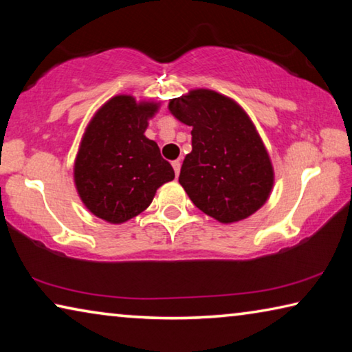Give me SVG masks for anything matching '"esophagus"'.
I'll return each instance as SVG.
<instances>
[{
  "label": "esophagus",
  "instance_id": "1",
  "mask_svg": "<svg viewBox=\"0 0 352 352\" xmlns=\"http://www.w3.org/2000/svg\"><path fill=\"white\" fill-rule=\"evenodd\" d=\"M172 168H174V172H175V177L180 175V169H182V163L178 162V160H175V162H172Z\"/></svg>",
  "mask_w": 352,
  "mask_h": 352
}]
</instances>
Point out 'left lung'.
Here are the masks:
<instances>
[{
  "mask_svg": "<svg viewBox=\"0 0 352 352\" xmlns=\"http://www.w3.org/2000/svg\"><path fill=\"white\" fill-rule=\"evenodd\" d=\"M169 111L192 127V151L178 182L192 204L220 223L254 214L275 183L270 155L247 111L206 88L169 100Z\"/></svg>",
  "mask_w": 352,
  "mask_h": 352,
  "instance_id": "8db88e82",
  "label": "left lung"
}]
</instances>
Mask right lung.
I'll list each match as a JSON object with an SVG mask.
<instances>
[{"instance_id": "add662e5", "label": "right lung", "mask_w": 352, "mask_h": 352, "mask_svg": "<svg viewBox=\"0 0 352 352\" xmlns=\"http://www.w3.org/2000/svg\"><path fill=\"white\" fill-rule=\"evenodd\" d=\"M160 102L118 94L88 122L74 162L82 204L109 223H124L152 204L155 192L174 180L158 144L144 135Z\"/></svg>"}]
</instances>
